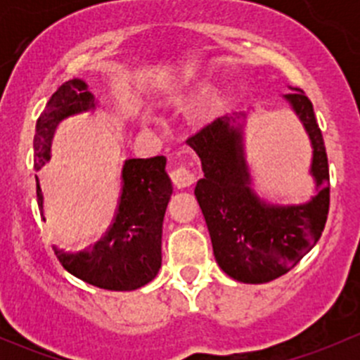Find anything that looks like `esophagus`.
I'll list each match as a JSON object with an SVG mask.
<instances>
[{
  "mask_svg": "<svg viewBox=\"0 0 360 360\" xmlns=\"http://www.w3.org/2000/svg\"><path fill=\"white\" fill-rule=\"evenodd\" d=\"M170 179H172L174 186L177 190H184V188H190L195 183V174L186 167H177L170 172Z\"/></svg>",
  "mask_w": 360,
  "mask_h": 360,
  "instance_id": "esophagus-1",
  "label": "esophagus"
}]
</instances>
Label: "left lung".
Returning a JSON list of instances; mask_svg holds the SVG:
<instances>
[{
    "instance_id": "1",
    "label": "left lung",
    "mask_w": 360,
    "mask_h": 360,
    "mask_svg": "<svg viewBox=\"0 0 360 360\" xmlns=\"http://www.w3.org/2000/svg\"><path fill=\"white\" fill-rule=\"evenodd\" d=\"M285 94L311 143L310 174L317 195L300 205H274L252 190L245 162V112L223 116L191 136L188 144L202 162L195 188L214 257L221 270L244 284H264L288 274L310 252L329 212V165L314 106L303 90Z\"/></svg>"
}]
</instances>
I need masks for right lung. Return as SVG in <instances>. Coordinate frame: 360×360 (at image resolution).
Returning a JSON list of instances; mask_svg holds the SVG:
<instances>
[{
	"mask_svg": "<svg viewBox=\"0 0 360 360\" xmlns=\"http://www.w3.org/2000/svg\"><path fill=\"white\" fill-rule=\"evenodd\" d=\"M92 110H96V97L83 79H69L53 92L36 122L32 143L36 170L52 157L53 134L59 123ZM165 165V157L125 160L122 195L108 231L85 249L71 250L53 245L57 259L69 274L108 291H134L157 277L162 266L163 216L172 195ZM36 195L43 216L39 181H36Z\"/></svg>",
	"mask_w": 360,
	"mask_h": 360,
	"instance_id": "1",
	"label": "right lung"
}]
</instances>
